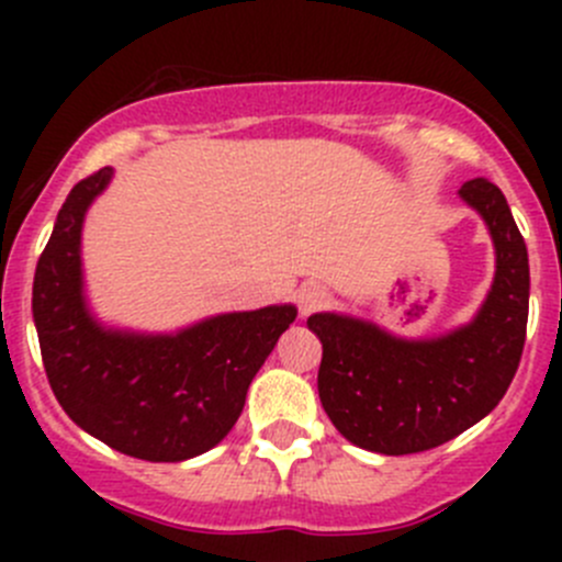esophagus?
Returning <instances> with one entry per match:
<instances>
[{"instance_id":"obj_1","label":"esophagus","mask_w":562,"mask_h":562,"mask_svg":"<svg viewBox=\"0 0 562 562\" xmlns=\"http://www.w3.org/2000/svg\"><path fill=\"white\" fill-rule=\"evenodd\" d=\"M296 302L302 315H313L331 302V293H328V288L321 285V282H304L296 293Z\"/></svg>"}]
</instances>
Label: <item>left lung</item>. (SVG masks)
Returning <instances> with one entry per match:
<instances>
[{
    "label": "left lung",
    "mask_w": 562,
    "mask_h": 562,
    "mask_svg": "<svg viewBox=\"0 0 562 562\" xmlns=\"http://www.w3.org/2000/svg\"><path fill=\"white\" fill-rule=\"evenodd\" d=\"M459 198L481 214L495 245V280L468 323L407 339L342 313L307 321L323 345V411L359 449L402 457L443 446L503 400L522 359L530 302L525 239L492 181H464Z\"/></svg>",
    "instance_id": "left-lung-1"
}]
</instances>
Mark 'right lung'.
<instances>
[{
    "label": "right lung",
    "mask_w": 562,
    "mask_h": 562,
    "mask_svg": "<svg viewBox=\"0 0 562 562\" xmlns=\"http://www.w3.org/2000/svg\"><path fill=\"white\" fill-rule=\"evenodd\" d=\"M113 168L78 181L37 260L32 315L61 411L92 438L146 462H184L234 429L255 372L296 321L293 304L203 317L179 331L105 326L83 282L89 206Z\"/></svg>",
    "instance_id": "add662e5"
}]
</instances>
